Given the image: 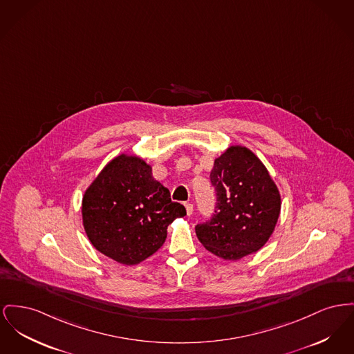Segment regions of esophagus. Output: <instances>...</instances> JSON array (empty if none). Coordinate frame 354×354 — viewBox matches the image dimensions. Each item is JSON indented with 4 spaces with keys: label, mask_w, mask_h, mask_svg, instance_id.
<instances>
[{
    "label": "esophagus",
    "mask_w": 354,
    "mask_h": 354,
    "mask_svg": "<svg viewBox=\"0 0 354 354\" xmlns=\"http://www.w3.org/2000/svg\"><path fill=\"white\" fill-rule=\"evenodd\" d=\"M185 207H186V211H187L188 216H189V215H192V212H194V206H192L191 203H186V205H185Z\"/></svg>",
    "instance_id": "esophagus-1"
}]
</instances>
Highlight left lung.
<instances>
[{
    "mask_svg": "<svg viewBox=\"0 0 354 354\" xmlns=\"http://www.w3.org/2000/svg\"><path fill=\"white\" fill-rule=\"evenodd\" d=\"M209 176L218 203L212 218L195 227L199 242L225 261L262 249L281 212V194L266 166L248 147L232 145L215 158Z\"/></svg>",
    "mask_w": 354,
    "mask_h": 354,
    "instance_id": "left-lung-1",
    "label": "left lung"
}]
</instances>
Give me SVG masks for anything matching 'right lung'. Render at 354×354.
<instances>
[{"label": "right lung", "mask_w": 354, "mask_h": 354, "mask_svg": "<svg viewBox=\"0 0 354 354\" xmlns=\"http://www.w3.org/2000/svg\"><path fill=\"white\" fill-rule=\"evenodd\" d=\"M138 155L109 160L85 189L82 215L92 246L125 266L138 265L165 243L167 227L186 215Z\"/></svg>", "instance_id": "1"}]
</instances>
